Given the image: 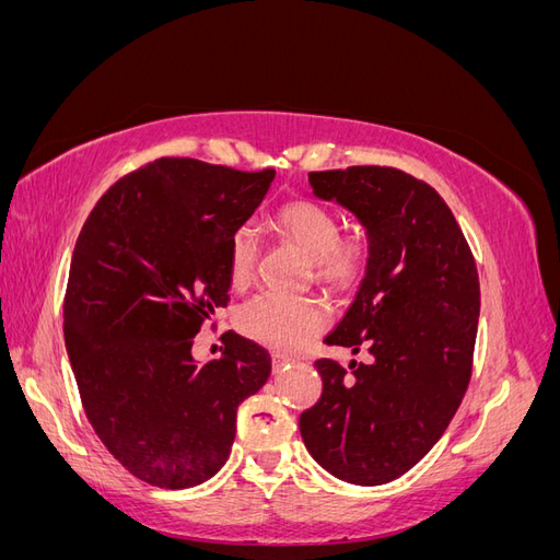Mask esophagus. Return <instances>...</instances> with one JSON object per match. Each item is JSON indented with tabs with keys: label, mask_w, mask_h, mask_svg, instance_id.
I'll return each mask as SVG.
<instances>
[{
	"label": "esophagus",
	"mask_w": 560,
	"mask_h": 560,
	"mask_svg": "<svg viewBox=\"0 0 560 560\" xmlns=\"http://www.w3.org/2000/svg\"><path fill=\"white\" fill-rule=\"evenodd\" d=\"M270 362H273V371H278L284 364H290L292 358H290V354H284V352H273V354H270Z\"/></svg>",
	"instance_id": "obj_1"
}]
</instances>
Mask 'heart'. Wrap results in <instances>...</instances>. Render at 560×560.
I'll return each mask as SVG.
<instances>
[{
	"instance_id": "obj_1",
	"label": "heart",
	"mask_w": 560,
	"mask_h": 560,
	"mask_svg": "<svg viewBox=\"0 0 560 560\" xmlns=\"http://www.w3.org/2000/svg\"><path fill=\"white\" fill-rule=\"evenodd\" d=\"M270 229L280 241L296 245L313 259V276L334 292L350 290L364 273L371 254L369 233L352 226L338 233V217L313 198H294L273 214ZM259 241L252 229L243 226L229 243V280L243 290L257 273ZM329 313L315 299H282L259 294L238 311L241 331L261 346L276 350H296L306 346L327 327Z\"/></svg>"
}]
</instances>
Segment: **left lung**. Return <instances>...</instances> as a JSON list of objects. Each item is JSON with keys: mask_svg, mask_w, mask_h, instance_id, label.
<instances>
[{"mask_svg": "<svg viewBox=\"0 0 560 560\" xmlns=\"http://www.w3.org/2000/svg\"><path fill=\"white\" fill-rule=\"evenodd\" d=\"M369 233L366 276L327 346L371 360L315 362L322 395L299 418L317 465L354 486L395 481L430 453L471 378L481 292L471 249L428 182L387 165L311 173Z\"/></svg>", "mask_w": 560, "mask_h": 560, "instance_id": "obj_1", "label": "left lung"}]
</instances>
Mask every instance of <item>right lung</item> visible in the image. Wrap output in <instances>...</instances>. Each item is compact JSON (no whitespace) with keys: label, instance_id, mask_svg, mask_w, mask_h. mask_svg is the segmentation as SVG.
I'll use <instances>...</instances> for the list:
<instances>
[{"label":"right lung","instance_id":"add662e5","mask_svg":"<svg viewBox=\"0 0 560 560\" xmlns=\"http://www.w3.org/2000/svg\"><path fill=\"white\" fill-rule=\"evenodd\" d=\"M276 171L156 159L95 202L72 254L65 346L83 411L132 477L191 488L224 467L235 411L270 376V354L229 331L196 364L194 336L229 303V243Z\"/></svg>","mask_w":560,"mask_h":560}]
</instances>
